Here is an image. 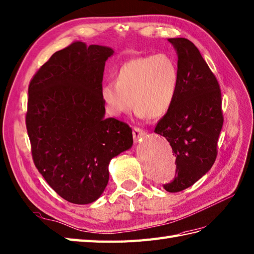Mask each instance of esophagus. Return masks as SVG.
I'll use <instances>...</instances> for the list:
<instances>
[{"instance_id": "34e87169", "label": "esophagus", "mask_w": 254, "mask_h": 254, "mask_svg": "<svg viewBox=\"0 0 254 254\" xmlns=\"http://www.w3.org/2000/svg\"><path fill=\"white\" fill-rule=\"evenodd\" d=\"M145 135H146V132L144 131V129H141L140 127H133V138L135 141H137L138 139L143 138Z\"/></svg>"}]
</instances>
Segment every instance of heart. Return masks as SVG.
I'll use <instances>...</instances> for the list:
<instances>
[{"label": "heart", "mask_w": 254, "mask_h": 254, "mask_svg": "<svg viewBox=\"0 0 254 254\" xmlns=\"http://www.w3.org/2000/svg\"><path fill=\"white\" fill-rule=\"evenodd\" d=\"M115 82L100 88L109 115L127 114L134 105L138 117L156 119L172 107L179 90V68L166 54L136 57L122 64Z\"/></svg>", "instance_id": "b5f03b06"}]
</instances>
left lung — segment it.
Wrapping results in <instances>:
<instances>
[{
    "label": "left lung",
    "mask_w": 254,
    "mask_h": 254,
    "mask_svg": "<svg viewBox=\"0 0 254 254\" xmlns=\"http://www.w3.org/2000/svg\"><path fill=\"white\" fill-rule=\"evenodd\" d=\"M169 41L178 52L180 83L172 107L158 121L155 132L168 139L176 157L174 179L163 188L178 192L213 166L224 117L220 84L199 50L184 38Z\"/></svg>",
    "instance_id": "obj_1"
}]
</instances>
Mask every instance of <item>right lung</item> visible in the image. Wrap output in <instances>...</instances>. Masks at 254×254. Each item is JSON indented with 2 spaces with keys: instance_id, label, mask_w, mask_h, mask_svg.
<instances>
[{
  "instance_id": "right-lung-1",
  "label": "right lung",
  "mask_w": 254,
  "mask_h": 254,
  "mask_svg": "<svg viewBox=\"0 0 254 254\" xmlns=\"http://www.w3.org/2000/svg\"><path fill=\"white\" fill-rule=\"evenodd\" d=\"M114 51L74 41L29 83L26 127L35 167L62 198L87 204L108 184L111 159L133 144L132 128L105 118V63Z\"/></svg>"
}]
</instances>
